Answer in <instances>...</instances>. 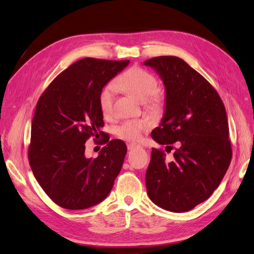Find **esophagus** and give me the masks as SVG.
<instances>
[{
	"instance_id": "esophagus-1",
	"label": "esophagus",
	"mask_w": 254,
	"mask_h": 254,
	"mask_svg": "<svg viewBox=\"0 0 254 254\" xmlns=\"http://www.w3.org/2000/svg\"><path fill=\"white\" fill-rule=\"evenodd\" d=\"M138 145L137 144H135V143H129V144H127V148L129 151H131V150H134V148L135 147H137Z\"/></svg>"
}]
</instances>
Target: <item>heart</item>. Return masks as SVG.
I'll return each mask as SVG.
<instances>
[{
    "instance_id": "obj_1",
    "label": "heart",
    "mask_w": 254,
    "mask_h": 254,
    "mask_svg": "<svg viewBox=\"0 0 254 254\" xmlns=\"http://www.w3.org/2000/svg\"><path fill=\"white\" fill-rule=\"evenodd\" d=\"M116 89L133 96L139 101H143L145 106L154 112H158L162 109L163 101L157 94V79L152 73L140 67H132L116 79L114 84H108L100 91L98 103L100 112L104 117H109L113 113ZM148 127L150 125L144 120L128 121L117 127L116 133L122 139L136 141L140 138L141 132Z\"/></svg>"
}]
</instances>
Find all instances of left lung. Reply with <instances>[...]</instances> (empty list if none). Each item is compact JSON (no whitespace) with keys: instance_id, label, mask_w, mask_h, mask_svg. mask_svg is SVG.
<instances>
[{"instance_id":"left-lung-1","label":"left lung","mask_w":254,"mask_h":254,"mask_svg":"<svg viewBox=\"0 0 254 254\" xmlns=\"http://www.w3.org/2000/svg\"><path fill=\"white\" fill-rule=\"evenodd\" d=\"M143 64L155 69L165 86V110L152 138L170 148L178 145L171 160L152 150L147 195L163 209L186 212L212 195L230 166L226 109L211 84L182 58L159 56Z\"/></svg>"}]
</instances>
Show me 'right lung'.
Masks as SVG:
<instances>
[{"label": "right lung", "instance_id": "1", "mask_svg": "<svg viewBox=\"0 0 254 254\" xmlns=\"http://www.w3.org/2000/svg\"><path fill=\"white\" fill-rule=\"evenodd\" d=\"M129 63L83 58L59 73L38 100L29 165L44 191L65 209H86L103 201L121 171L127 153L123 140L104 137L107 145L95 159L84 157V142L104 134L100 91Z\"/></svg>", "mask_w": 254, "mask_h": 254}]
</instances>
